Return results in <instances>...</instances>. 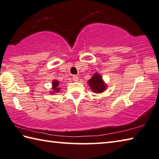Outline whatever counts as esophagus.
Returning a JSON list of instances; mask_svg holds the SVG:
<instances>
[{
	"label": "esophagus",
	"mask_w": 159,
	"mask_h": 159,
	"mask_svg": "<svg viewBox=\"0 0 159 159\" xmlns=\"http://www.w3.org/2000/svg\"><path fill=\"white\" fill-rule=\"evenodd\" d=\"M72 80H73V81L75 82H77L78 80H79V77H78L77 75H73V77H72Z\"/></svg>",
	"instance_id": "esophagus-1"
}]
</instances>
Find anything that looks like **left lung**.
<instances>
[{"instance_id": "8db88e82", "label": "left lung", "mask_w": 159, "mask_h": 159, "mask_svg": "<svg viewBox=\"0 0 159 159\" xmlns=\"http://www.w3.org/2000/svg\"><path fill=\"white\" fill-rule=\"evenodd\" d=\"M89 86L94 93H101L106 89V85L102 81L101 75L95 73L89 81Z\"/></svg>"}]
</instances>
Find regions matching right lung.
<instances>
[{"label":"right lung","mask_w":159,"mask_h":159,"mask_svg":"<svg viewBox=\"0 0 159 159\" xmlns=\"http://www.w3.org/2000/svg\"><path fill=\"white\" fill-rule=\"evenodd\" d=\"M58 84H59V83L57 81V80H54L52 83V86H53V89L55 91V92H59V88L58 87ZM53 93V92H52Z\"/></svg>","instance_id":"right-lung-1"}]
</instances>
